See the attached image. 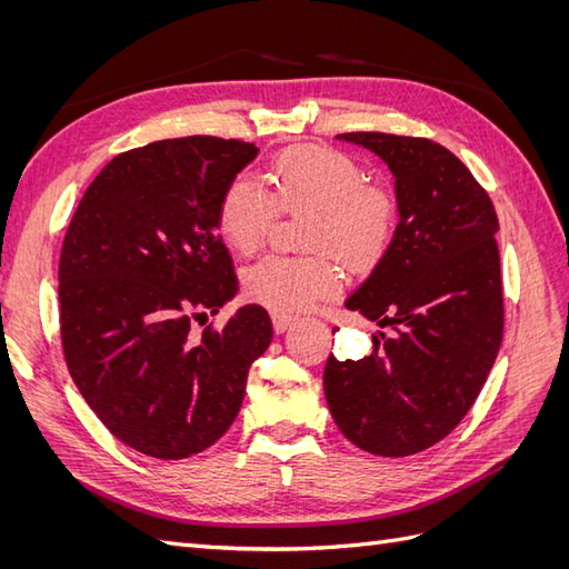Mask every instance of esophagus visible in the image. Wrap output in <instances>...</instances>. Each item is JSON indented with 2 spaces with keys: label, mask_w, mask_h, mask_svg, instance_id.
Here are the masks:
<instances>
[{
  "label": "esophagus",
  "mask_w": 569,
  "mask_h": 569,
  "mask_svg": "<svg viewBox=\"0 0 569 569\" xmlns=\"http://www.w3.org/2000/svg\"><path fill=\"white\" fill-rule=\"evenodd\" d=\"M291 325H295V318L272 313V327H274V332H278V335H284L287 330H291Z\"/></svg>",
  "instance_id": "esophagus-1"
}]
</instances>
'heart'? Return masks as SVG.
Masks as SVG:
<instances>
[{
	"label": "heart",
	"mask_w": 569,
	"mask_h": 569,
	"mask_svg": "<svg viewBox=\"0 0 569 569\" xmlns=\"http://www.w3.org/2000/svg\"><path fill=\"white\" fill-rule=\"evenodd\" d=\"M266 189L232 180L218 199L216 228L232 251L251 256L280 211L308 213L303 244L332 251L353 268L372 266L393 234L396 203L387 189L368 184L366 170L335 149H287L270 163ZM339 289V270L325 253L268 256L244 272V291L280 316H297Z\"/></svg>",
	"instance_id": "obj_1"
}]
</instances>
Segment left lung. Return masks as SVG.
<instances>
[{
    "mask_svg": "<svg viewBox=\"0 0 569 569\" xmlns=\"http://www.w3.org/2000/svg\"><path fill=\"white\" fill-rule=\"evenodd\" d=\"M393 176L399 226L370 278L347 299L391 337L360 360L327 358L325 399L341 435L385 458L453 432L485 387L503 339L498 218L449 149L420 137L347 132Z\"/></svg>",
    "mask_w": 569,
    "mask_h": 569,
    "instance_id": "left-lung-1",
    "label": "left lung"
}]
</instances>
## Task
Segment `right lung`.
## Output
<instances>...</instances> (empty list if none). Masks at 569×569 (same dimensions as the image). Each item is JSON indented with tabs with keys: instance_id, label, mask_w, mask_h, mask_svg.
Here are the masks:
<instances>
[{
	"instance_id": "obj_1",
	"label": "right lung",
	"mask_w": 569,
	"mask_h": 569,
	"mask_svg": "<svg viewBox=\"0 0 569 569\" xmlns=\"http://www.w3.org/2000/svg\"><path fill=\"white\" fill-rule=\"evenodd\" d=\"M258 153L220 137H178L104 166L82 194L59 261L68 372L94 416L161 460L201 453L228 432L247 375L270 347L266 308H237L220 332L192 318L234 299L218 199Z\"/></svg>"
}]
</instances>
